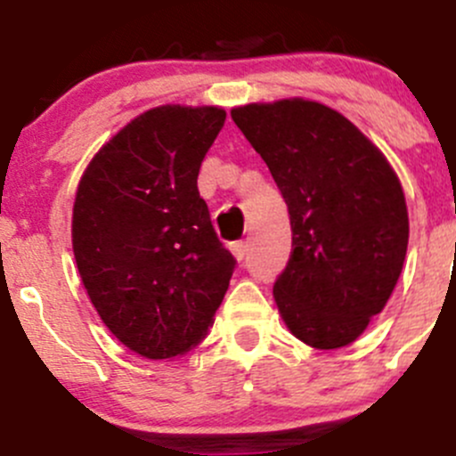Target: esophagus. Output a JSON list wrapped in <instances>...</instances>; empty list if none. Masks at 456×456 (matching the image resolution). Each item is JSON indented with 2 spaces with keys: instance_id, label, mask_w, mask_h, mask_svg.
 <instances>
[{
  "instance_id": "1",
  "label": "esophagus",
  "mask_w": 456,
  "mask_h": 456,
  "mask_svg": "<svg viewBox=\"0 0 456 456\" xmlns=\"http://www.w3.org/2000/svg\"><path fill=\"white\" fill-rule=\"evenodd\" d=\"M232 254L236 256V260H245V256H247V242H245V240L232 242Z\"/></svg>"
}]
</instances>
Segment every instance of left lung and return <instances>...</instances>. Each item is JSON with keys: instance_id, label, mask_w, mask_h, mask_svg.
Instances as JSON below:
<instances>
[{"instance_id": "left-lung-1", "label": "left lung", "mask_w": 456, "mask_h": 456, "mask_svg": "<svg viewBox=\"0 0 456 456\" xmlns=\"http://www.w3.org/2000/svg\"><path fill=\"white\" fill-rule=\"evenodd\" d=\"M232 118L269 167L291 220L273 297L314 348L355 342L388 302L408 249L402 183L348 118L305 99L251 103Z\"/></svg>"}]
</instances>
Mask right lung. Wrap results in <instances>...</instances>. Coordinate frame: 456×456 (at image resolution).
<instances>
[{
  "instance_id": "add662e5",
  "label": "right lung",
  "mask_w": 456,
  "mask_h": 456,
  "mask_svg": "<svg viewBox=\"0 0 456 456\" xmlns=\"http://www.w3.org/2000/svg\"><path fill=\"white\" fill-rule=\"evenodd\" d=\"M224 110L160 105L90 160L72 211V249L103 324L147 360L199 344L236 257L200 199L199 172Z\"/></svg>"
}]
</instances>
